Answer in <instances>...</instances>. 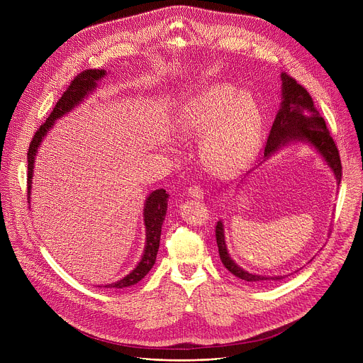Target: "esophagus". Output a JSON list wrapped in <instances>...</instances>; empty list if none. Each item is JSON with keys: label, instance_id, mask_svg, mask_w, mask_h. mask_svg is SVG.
I'll return each mask as SVG.
<instances>
[{"label": "esophagus", "instance_id": "esophagus-1", "mask_svg": "<svg viewBox=\"0 0 363 363\" xmlns=\"http://www.w3.org/2000/svg\"><path fill=\"white\" fill-rule=\"evenodd\" d=\"M188 195L195 199H201L203 198V189L201 185H192L188 188Z\"/></svg>", "mask_w": 363, "mask_h": 363}]
</instances>
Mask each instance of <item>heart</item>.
Segmentation results:
<instances>
[{
    "label": "heart",
    "mask_w": 363,
    "mask_h": 363,
    "mask_svg": "<svg viewBox=\"0 0 363 363\" xmlns=\"http://www.w3.org/2000/svg\"><path fill=\"white\" fill-rule=\"evenodd\" d=\"M177 128L184 136H203L202 161L216 174L231 177L255 157L262 115L248 93L238 94L235 86L216 83L185 103Z\"/></svg>",
    "instance_id": "heart-1"
}]
</instances>
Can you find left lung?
<instances>
[{"mask_svg": "<svg viewBox=\"0 0 363 363\" xmlns=\"http://www.w3.org/2000/svg\"><path fill=\"white\" fill-rule=\"evenodd\" d=\"M283 80V101L281 108L274 119L272 130L269 133L266 147H264V157H270L277 149L284 146L293 140H303L308 142L315 146L328 165L332 168L337 184L342 179V162L339 157L337 146L330 136L329 129L326 128L325 119L320 116L319 111L315 106V101L310 96V93L296 82L287 73H281ZM216 238L218 245V252L223 264L225 269L233 273L235 277L258 283L266 280H280L283 277H264L258 274H251L241 267H238L227 251L225 240H224V227L223 223L218 221L216 227Z\"/></svg>", "mask_w": 363, "mask_h": 363, "instance_id": "1", "label": "left lung"}]
</instances>
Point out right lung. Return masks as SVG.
Instances as JSON below:
<instances>
[{"instance_id": "obj_1", "label": "right lung", "mask_w": 363, "mask_h": 363, "mask_svg": "<svg viewBox=\"0 0 363 363\" xmlns=\"http://www.w3.org/2000/svg\"><path fill=\"white\" fill-rule=\"evenodd\" d=\"M106 74L105 70H84L79 73L70 83V86L66 89V91L62 94V97L57 100L56 106L53 108V112H51L47 118V121L37 129L34 133L28 152H27V194L30 195V188H31V178H33V169H34V158L37 149L48 132V129L53 126L55 121L70 112L74 106H77L79 103L83 100L84 96H87L89 91H91L96 87V82L101 79ZM30 202V196H28ZM167 208H168V194L165 189H157L153 191L145 203V227H146V245H145V252L142 255V260L136 266L135 270H132L126 277L122 280L108 284L105 287H115V289H125L129 286L136 284L140 281L149 270L153 267L155 260H157V254L160 248V241H161V231H162V224L167 216Z\"/></svg>"}]
</instances>
